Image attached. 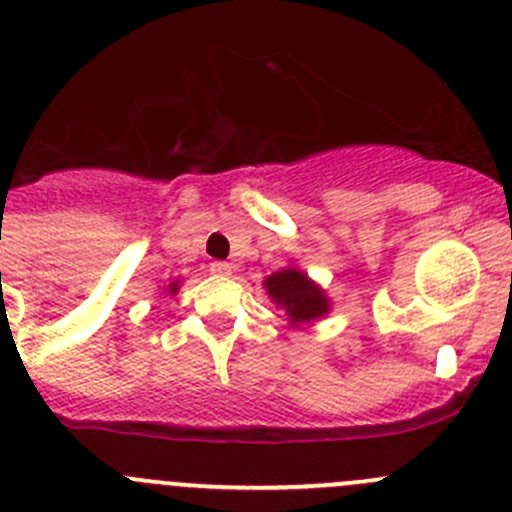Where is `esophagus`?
<instances>
[{"instance_id": "1", "label": "esophagus", "mask_w": 512, "mask_h": 512, "mask_svg": "<svg viewBox=\"0 0 512 512\" xmlns=\"http://www.w3.org/2000/svg\"><path fill=\"white\" fill-rule=\"evenodd\" d=\"M210 272H215V275H232V265L230 262H212Z\"/></svg>"}]
</instances>
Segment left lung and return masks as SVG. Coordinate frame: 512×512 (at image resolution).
<instances>
[{"label": "left lung", "mask_w": 512, "mask_h": 512, "mask_svg": "<svg viewBox=\"0 0 512 512\" xmlns=\"http://www.w3.org/2000/svg\"><path fill=\"white\" fill-rule=\"evenodd\" d=\"M265 287L272 300L280 307H285L292 325L322 317L327 312V307H330L327 305V297L307 280V275L292 270V267L290 270L272 272L265 280Z\"/></svg>", "instance_id": "obj_1"}]
</instances>
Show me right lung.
I'll use <instances>...</instances> for the list:
<instances>
[{"instance_id":"right-lung-1","label":"right lung","mask_w":512,"mask_h":512,"mask_svg":"<svg viewBox=\"0 0 512 512\" xmlns=\"http://www.w3.org/2000/svg\"><path fill=\"white\" fill-rule=\"evenodd\" d=\"M170 292H172V295H175V292H177V285H175V282H172V285H170Z\"/></svg>"}]
</instances>
